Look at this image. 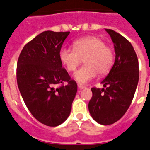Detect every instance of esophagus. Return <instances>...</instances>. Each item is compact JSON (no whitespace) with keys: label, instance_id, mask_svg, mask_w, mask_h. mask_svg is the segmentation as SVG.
Returning <instances> with one entry per match:
<instances>
[{"label":"esophagus","instance_id":"obj_1","mask_svg":"<svg viewBox=\"0 0 150 150\" xmlns=\"http://www.w3.org/2000/svg\"><path fill=\"white\" fill-rule=\"evenodd\" d=\"M78 88H79V89H83V88H85V85H80V84H79V85H78Z\"/></svg>","mask_w":150,"mask_h":150}]
</instances>
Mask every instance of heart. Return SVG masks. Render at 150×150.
I'll use <instances>...</instances> for the list:
<instances>
[{"label":"heart","instance_id":"b5f03b06","mask_svg":"<svg viewBox=\"0 0 150 150\" xmlns=\"http://www.w3.org/2000/svg\"><path fill=\"white\" fill-rule=\"evenodd\" d=\"M114 52L101 39L88 36L73 43V49L63 47L59 51V59L69 71H74L85 60L84 66L75 72L74 78L80 84H85L100 75L108 74L114 62Z\"/></svg>","mask_w":150,"mask_h":150}]
</instances>
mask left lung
Instances as JSON below:
<instances>
[{
	"label": "left lung",
	"instance_id": "8db88e82",
	"mask_svg": "<svg viewBox=\"0 0 150 150\" xmlns=\"http://www.w3.org/2000/svg\"><path fill=\"white\" fill-rule=\"evenodd\" d=\"M114 44L115 62L101 81L105 88H92L88 110L102 125L114 124L124 115L133 100L139 81V62L131 43L113 30H105Z\"/></svg>",
	"mask_w": 150,
	"mask_h": 150
}]
</instances>
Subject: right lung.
Returning a JSON list of instances; mask_svg holds the SVG:
<instances>
[{
	"label": "right lung",
	"mask_w": 150,
	"mask_h": 150,
	"mask_svg": "<svg viewBox=\"0 0 150 150\" xmlns=\"http://www.w3.org/2000/svg\"><path fill=\"white\" fill-rule=\"evenodd\" d=\"M69 33H41L25 45L17 61V85L26 106L36 120L49 127L67 119L77 92V83L59 59Z\"/></svg>",
	"instance_id": "1"
}]
</instances>
